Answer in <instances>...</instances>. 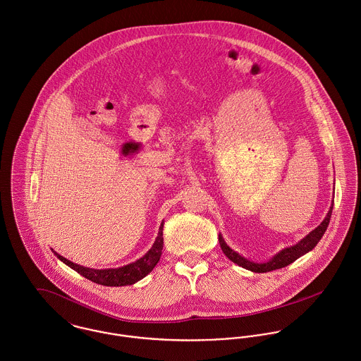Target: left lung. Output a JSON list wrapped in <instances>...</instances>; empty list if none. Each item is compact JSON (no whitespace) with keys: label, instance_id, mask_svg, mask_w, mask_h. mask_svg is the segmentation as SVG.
I'll list each match as a JSON object with an SVG mask.
<instances>
[{"label":"left lung","instance_id":"obj_1","mask_svg":"<svg viewBox=\"0 0 361 361\" xmlns=\"http://www.w3.org/2000/svg\"><path fill=\"white\" fill-rule=\"evenodd\" d=\"M332 208H334V204L331 205V209L328 212L326 217L324 219V221L315 227L311 233H308L302 240H300L297 244L288 247L282 251H279L276 255H274L268 262H252L244 257H241L240 254H237L235 251H233L227 244L226 241L223 240V237L219 234V244H220V248L221 251L224 252V255L233 261L234 264H237L238 267L244 268V269H248L251 272H255V274H265V272H271V271H275V269H281V268H285L290 265L291 262H294L297 258L302 257L304 254H307L308 251H311L317 244L318 241L321 240V237L324 235L328 224H329V220L332 216Z\"/></svg>","mask_w":361,"mask_h":361}]
</instances>
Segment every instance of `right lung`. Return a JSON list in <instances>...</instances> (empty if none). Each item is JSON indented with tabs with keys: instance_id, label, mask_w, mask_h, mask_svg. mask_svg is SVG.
Listing matches in <instances>:
<instances>
[{
	"instance_id": "1",
	"label": "right lung",
	"mask_w": 361,
	"mask_h": 361,
	"mask_svg": "<svg viewBox=\"0 0 361 361\" xmlns=\"http://www.w3.org/2000/svg\"><path fill=\"white\" fill-rule=\"evenodd\" d=\"M163 250V221L159 227V233L156 237V241L153 243L152 248L145 254L142 258L138 261L121 267V268H114V269H92L86 267H80L78 264H73L64 258L63 255L54 252L60 261H63L66 265L73 268L79 275L85 276L86 279L103 285V286H127V285H134L135 282L144 279L145 276L152 272V269L156 267V264L160 259Z\"/></svg>"
}]
</instances>
